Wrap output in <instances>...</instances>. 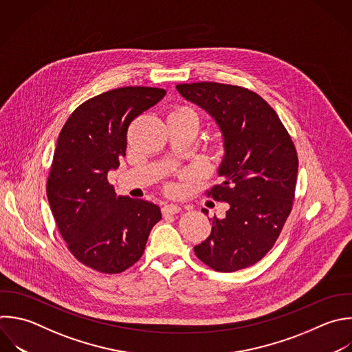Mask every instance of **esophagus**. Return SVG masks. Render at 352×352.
Masks as SVG:
<instances>
[{
	"mask_svg": "<svg viewBox=\"0 0 352 352\" xmlns=\"http://www.w3.org/2000/svg\"><path fill=\"white\" fill-rule=\"evenodd\" d=\"M180 210H182V208L180 206H177V205H165L164 208H162V214H176V213H180Z\"/></svg>",
	"mask_w": 352,
	"mask_h": 352,
	"instance_id": "obj_1",
	"label": "esophagus"
}]
</instances>
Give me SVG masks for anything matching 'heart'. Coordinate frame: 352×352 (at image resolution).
<instances>
[{"label":"heart","mask_w":352,"mask_h":352,"mask_svg":"<svg viewBox=\"0 0 352 352\" xmlns=\"http://www.w3.org/2000/svg\"><path fill=\"white\" fill-rule=\"evenodd\" d=\"M169 118H177V120H184V121H192L195 122L197 125L199 124V114L198 111L191 107V106H186V104H180V106H176L170 114H169Z\"/></svg>","instance_id":"heart-1"}]
</instances>
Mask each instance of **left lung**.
I'll return each mask as SVG.
<instances>
[{
	"label": "left lung",
	"mask_w": 352,
	"mask_h": 352,
	"mask_svg": "<svg viewBox=\"0 0 352 352\" xmlns=\"http://www.w3.org/2000/svg\"><path fill=\"white\" fill-rule=\"evenodd\" d=\"M176 88L216 120L226 147L220 183L206 195L230 208L224 219H209L212 232L194 252L214 271L250 267L272 249L292 212L296 147L275 110L250 89L208 81Z\"/></svg>",
	"instance_id": "left-lung-1"
}]
</instances>
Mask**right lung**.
I'll use <instances>...</instances> for the list:
<instances>
[{"mask_svg":"<svg viewBox=\"0 0 352 352\" xmlns=\"http://www.w3.org/2000/svg\"><path fill=\"white\" fill-rule=\"evenodd\" d=\"M166 91L125 87L80 104L63 125L47 180V197L62 238L84 265L120 274L143 254L157 205L117 195L107 172L120 166L129 125Z\"/></svg>","mask_w":352,"mask_h":352,"instance_id":"right-lung-1","label":"right lung"}]
</instances>
